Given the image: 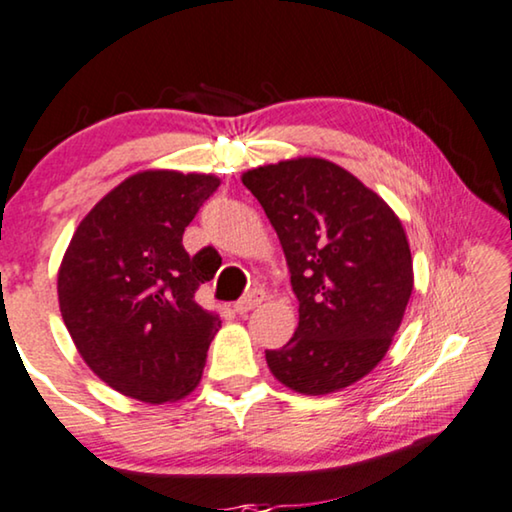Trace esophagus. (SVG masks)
Listing matches in <instances>:
<instances>
[{"mask_svg": "<svg viewBox=\"0 0 512 512\" xmlns=\"http://www.w3.org/2000/svg\"><path fill=\"white\" fill-rule=\"evenodd\" d=\"M264 297H266V294H264L262 287H253V290H248L239 301H236V306H234L236 313H239V315L250 313L255 306L262 304Z\"/></svg>", "mask_w": 512, "mask_h": 512, "instance_id": "esophagus-1", "label": "esophagus"}]
</instances>
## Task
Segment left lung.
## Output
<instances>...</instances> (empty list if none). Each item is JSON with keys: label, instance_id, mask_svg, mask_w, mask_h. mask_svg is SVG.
<instances>
[{"label": "left lung", "instance_id": "left-lung-1", "mask_svg": "<svg viewBox=\"0 0 512 512\" xmlns=\"http://www.w3.org/2000/svg\"><path fill=\"white\" fill-rule=\"evenodd\" d=\"M276 229L299 299V327L266 350L294 392L343 390L390 348L413 292L406 232L390 206L334 162L299 157L243 174Z\"/></svg>", "mask_w": 512, "mask_h": 512}]
</instances>
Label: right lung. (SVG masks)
<instances>
[{"label":"right lung","instance_id":"1","mask_svg":"<svg viewBox=\"0 0 512 512\" xmlns=\"http://www.w3.org/2000/svg\"><path fill=\"white\" fill-rule=\"evenodd\" d=\"M220 181L143 171L78 225L57 276L60 311L85 364L125 397L164 403L197 387L218 315L194 294L218 271L183 232Z\"/></svg>","mask_w":512,"mask_h":512}]
</instances>
